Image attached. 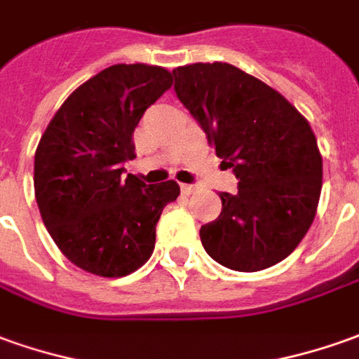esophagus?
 Returning a JSON list of instances; mask_svg holds the SVG:
<instances>
[{"label": "esophagus", "instance_id": "34e87169", "mask_svg": "<svg viewBox=\"0 0 359 359\" xmlns=\"http://www.w3.org/2000/svg\"><path fill=\"white\" fill-rule=\"evenodd\" d=\"M195 191V185H187V184H182V194L185 195H191Z\"/></svg>", "mask_w": 359, "mask_h": 359}]
</instances>
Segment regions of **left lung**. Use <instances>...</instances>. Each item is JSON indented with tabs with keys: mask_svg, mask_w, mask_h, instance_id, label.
<instances>
[{
	"mask_svg": "<svg viewBox=\"0 0 359 359\" xmlns=\"http://www.w3.org/2000/svg\"><path fill=\"white\" fill-rule=\"evenodd\" d=\"M174 78L180 101L238 180L236 194H221V215L201 226L203 248L236 271L276 266L315 221L323 156L313 128L279 91L226 62L180 66Z\"/></svg>",
	"mask_w": 359,
	"mask_h": 359,
	"instance_id": "left-lung-1",
	"label": "left lung"
}]
</instances>
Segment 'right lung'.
Instances as JSON below:
<instances>
[{
    "instance_id": "obj_1",
    "label": "right lung",
    "mask_w": 359,
    "mask_h": 359,
    "mask_svg": "<svg viewBox=\"0 0 359 359\" xmlns=\"http://www.w3.org/2000/svg\"><path fill=\"white\" fill-rule=\"evenodd\" d=\"M170 88L162 66H109L62 103L41 137L36 205L52 241L83 271L123 278L154 252L156 222L180 185H147L125 175V162L135 158L138 121Z\"/></svg>"
}]
</instances>
